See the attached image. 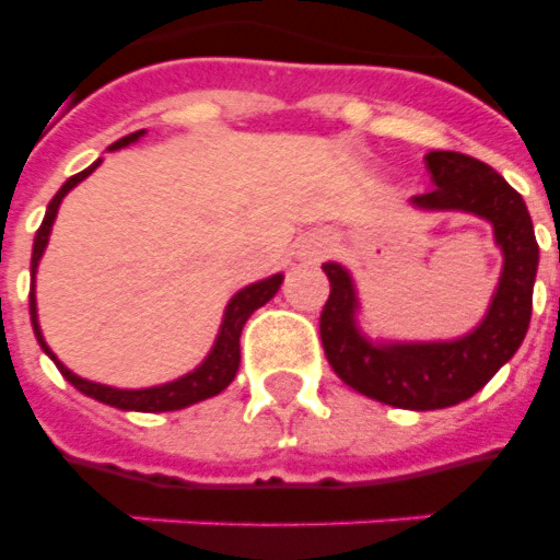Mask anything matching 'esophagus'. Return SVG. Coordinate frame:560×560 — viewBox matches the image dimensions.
Wrapping results in <instances>:
<instances>
[{
    "label": "esophagus",
    "instance_id": "1",
    "mask_svg": "<svg viewBox=\"0 0 560 560\" xmlns=\"http://www.w3.org/2000/svg\"><path fill=\"white\" fill-rule=\"evenodd\" d=\"M325 253H328V237L325 235H307L296 246V255L302 261H319Z\"/></svg>",
    "mask_w": 560,
    "mask_h": 560
}]
</instances>
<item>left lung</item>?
I'll list each match as a JSON object with an SVG mask.
<instances>
[{
    "label": "left lung",
    "instance_id": "left-lung-1",
    "mask_svg": "<svg viewBox=\"0 0 560 560\" xmlns=\"http://www.w3.org/2000/svg\"><path fill=\"white\" fill-rule=\"evenodd\" d=\"M435 188L409 200L421 211H465L488 220L503 270L482 323L456 340H369L360 331L358 284L337 261L323 264L331 296L319 316L325 358L342 383L398 409H444L477 395L521 349L529 331L538 241L526 202L491 165L456 151L424 156Z\"/></svg>",
    "mask_w": 560,
    "mask_h": 560
}]
</instances>
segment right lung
I'll return each instance as SVG.
<instances>
[{"label":"right lung","instance_id":"obj_1","mask_svg":"<svg viewBox=\"0 0 560 560\" xmlns=\"http://www.w3.org/2000/svg\"><path fill=\"white\" fill-rule=\"evenodd\" d=\"M144 136V130H136V133L125 136V139H118L107 148V151H121L127 144L139 142ZM98 162H92L90 168L81 171V174H74L69 177L60 186V191L51 197L46 209V218L39 223L37 235H34V249H31V279H37V267H39V258L46 253L48 246V235H51V223L57 218V209H60V202L69 191H72L78 183L90 177L92 171L98 168ZM281 281L284 276L276 272L270 279H261L255 281V284H246L244 290H237L235 296L229 299L226 311H223V323H220V331L214 337V346L211 351L206 354L200 366L191 369L188 374L177 377V381H168V383H160V386H144V389H118V386H107V383H95V381H86L81 374L69 372V369L55 358V351L48 349L46 340H43V331H39V323H37V296H34V284H31V293H28V302H31V325H34V337H37L39 349L46 351L48 358L55 360V366L60 369L66 381L72 383L74 389L83 392V395H90V398L101 400V404H107V407H116V409H133V412H171V409H183V407H191L197 400H206L211 395H218L229 386V383L235 381L237 366H241V331H244L246 319L258 311L261 305H267L276 293H279Z\"/></svg>","mask_w":560,"mask_h":560}]
</instances>
